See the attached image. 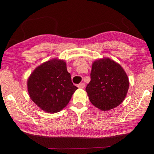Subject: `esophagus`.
<instances>
[{
	"label": "esophagus",
	"mask_w": 154,
	"mask_h": 154,
	"mask_svg": "<svg viewBox=\"0 0 154 154\" xmlns=\"http://www.w3.org/2000/svg\"><path fill=\"white\" fill-rule=\"evenodd\" d=\"M78 88L80 89H84L85 88V84L84 83H81L78 85Z\"/></svg>",
	"instance_id": "34e87169"
}]
</instances>
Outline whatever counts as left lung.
<instances>
[{
    "label": "left lung",
    "mask_w": 154,
    "mask_h": 154,
    "mask_svg": "<svg viewBox=\"0 0 154 154\" xmlns=\"http://www.w3.org/2000/svg\"><path fill=\"white\" fill-rule=\"evenodd\" d=\"M90 76L86 91L95 107L109 111L122 103L127 94L129 80L120 64L109 58L95 60Z\"/></svg>",
    "instance_id": "1"
}]
</instances>
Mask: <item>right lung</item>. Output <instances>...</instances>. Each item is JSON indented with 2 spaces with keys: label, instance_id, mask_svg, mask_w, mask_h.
Listing matches in <instances>:
<instances>
[{
  "label": "right lung",
  "instance_id": "add662e5",
  "mask_svg": "<svg viewBox=\"0 0 154 154\" xmlns=\"http://www.w3.org/2000/svg\"><path fill=\"white\" fill-rule=\"evenodd\" d=\"M27 87L31 100L49 113H55L65 107L78 89L72 82L66 62L58 59L35 68L28 78Z\"/></svg>",
  "mask_w": 154,
  "mask_h": 154
}]
</instances>
